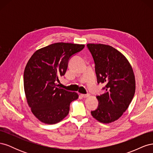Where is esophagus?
<instances>
[{"label": "esophagus", "instance_id": "esophagus-1", "mask_svg": "<svg viewBox=\"0 0 153 153\" xmlns=\"http://www.w3.org/2000/svg\"><path fill=\"white\" fill-rule=\"evenodd\" d=\"M90 96L89 94H81V96L83 97V98H87V97H89Z\"/></svg>", "mask_w": 153, "mask_h": 153}]
</instances>
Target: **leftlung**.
Masks as SVG:
<instances>
[{"instance_id":"8db88e82","label":"left lung","mask_w":153,"mask_h":153,"mask_svg":"<svg viewBox=\"0 0 153 153\" xmlns=\"http://www.w3.org/2000/svg\"><path fill=\"white\" fill-rule=\"evenodd\" d=\"M93 57L98 84H105L104 94L97 96L98 106L92 117L102 123H110L121 117L135 92V79L130 64L124 55L109 45L87 44Z\"/></svg>"}]
</instances>
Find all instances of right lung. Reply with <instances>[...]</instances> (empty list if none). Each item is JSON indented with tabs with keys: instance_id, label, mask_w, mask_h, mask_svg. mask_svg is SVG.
<instances>
[{
	"instance_id": "right-lung-1",
	"label": "right lung",
	"mask_w": 153,
	"mask_h": 153,
	"mask_svg": "<svg viewBox=\"0 0 153 153\" xmlns=\"http://www.w3.org/2000/svg\"><path fill=\"white\" fill-rule=\"evenodd\" d=\"M84 45L56 43L34 53L24 70L25 96L32 112L45 124L57 123L66 117L75 92L57 87L59 77L65 75L69 60L84 49Z\"/></svg>"
}]
</instances>
